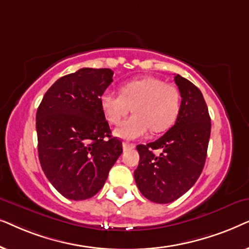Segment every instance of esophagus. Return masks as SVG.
Returning a JSON list of instances; mask_svg holds the SVG:
<instances>
[{
    "mask_svg": "<svg viewBox=\"0 0 249 249\" xmlns=\"http://www.w3.org/2000/svg\"><path fill=\"white\" fill-rule=\"evenodd\" d=\"M134 148H135V144L128 143V142H123V149H124V151L131 150V149H134Z\"/></svg>",
    "mask_w": 249,
    "mask_h": 249,
    "instance_id": "34e87169",
    "label": "esophagus"
}]
</instances>
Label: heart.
<instances>
[{
  "instance_id": "heart-1",
  "label": "heart",
  "mask_w": 249,
  "mask_h": 249,
  "mask_svg": "<svg viewBox=\"0 0 249 249\" xmlns=\"http://www.w3.org/2000/svg\"><path fill=\"white\" fill-rule=\"evenodd\" d=\"M122 94L111 90L102 92L100 104L111 124H118L132 110L134 115L122 123L115 135L133 140L151 128L159 133L171 127L180 110V92L174 85L156 77L132 79L121 88Z\"/></svg>"
}]
</instances>
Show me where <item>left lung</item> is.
<instances>
[{"instance_id":"obj_1","label":"left lung","mask_w":249,"mask_h":249,"mask_svg":"<svg viewBox=\"0 0 249 249\" xmlns=\"http://www.w3.org/2000/svg\"><path fill=\"white\" fill-rule=\"evenodd\" d=\"M181 94L177 122L158 140L139 144L134 178L147 199L158 204L177 200L196 183L203 171L211 135V117L203 93L180 75L174 76ZM162 152L156 156L152 150Z\"/></svg>"}]
</instances>
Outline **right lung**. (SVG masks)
Here are the masks:
<instances>
[{"mask_svg": "<svg viewBox=\"0 0 249 249\" xmlns=\"http://www.w3.org/2000/svg\"><path fill=\"white\" fill-rule=\"evenodd\" d=\"M112 75L109 68H82L62 76L46 91L36 112L42 170L68 199L98 194L123 152L100 104Z\"/></svg>", "mask_w": 249, "mask_h": 249, "instance_id": "right-lung-1", "label": "right lung"}]
</instances>
